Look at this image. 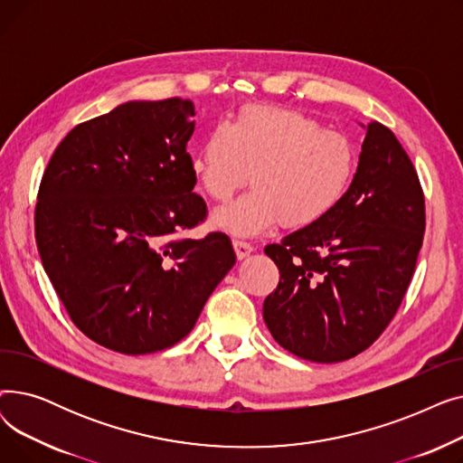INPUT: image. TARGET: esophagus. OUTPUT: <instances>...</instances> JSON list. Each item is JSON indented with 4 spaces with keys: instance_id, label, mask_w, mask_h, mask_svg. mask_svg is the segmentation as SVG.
<instances>
[{
    "instance_id": "34e87169",
    "label": "esophagus",
    "mask_w": 463,
    "mask_h": 463,
    "mask_svg": "<svg viewBox=\"0 0 463 463\" xmlns=\"http://www.w3.org/2000/svg\"><path fill=\"white\" fill-rule=\"evenodd\" d=\"M232 248L238 259H246L253 251V246L244 240H232Z\"/></svg>"
}]
</instances>
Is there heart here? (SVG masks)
Segmentation results:
<instances>
[{"label":"heart","instance_id":"heart-1","mask_svg":"<svg viewBox=\"0 0 463 463\" xmlns=\"http://www.w3.org/2000/svg\"><path fill=\"white\" fill-rule=\"evenodd\" d=\"M191 176L215 203L253 189L212 215L213 227L255 236L281 222L304 229L328 215L353 182V142L315 118L285 107L246 105L217 124L189 157Z\"/></svg>","mask_w":463,"mask_h":463}]
</instances>
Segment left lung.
<instances>
[{
  "mask_svg": "<svg viewBox=\"0 0 463 463\" xmlns=\"http://www.w3.org/2000/svg\"><path fill=\"white\" fill-rule=\"evenodd\" d=\"M426 227L419 175L396 135L370 121L345 197L317 223L264 248L279 283L262 304L276 342L311 362H344L391 325Z\"/></svg>",
  "mask_w": 463,
  "mask_h": 463,
  "instance_id": "left-lung-1",
  "label": "left lung"
}]
</instances>
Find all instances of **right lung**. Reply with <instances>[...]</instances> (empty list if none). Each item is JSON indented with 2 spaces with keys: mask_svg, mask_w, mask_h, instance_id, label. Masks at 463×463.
Returning a JSON list of instances; mask_svg holds the SVG:
<instances>
[{
  "mask_svg": "<svg viewBox=\"0 0 463 463\" xmlns=\"http://www.w3.org/2000/svg\"><path fill=\"white\" fill-rule=\"evenodd\" d=\"M194 105L129 101L79 124L43 175L35 238L71 321L124 354L185 337L236 262L227 234L180 236L206 219L187 140Z\"/></svg>",
  "mask_w": 463,
  "mask_h": 463,
  "instance_id": "obj_1",
  "label": "right lung"
}]
</instances>
